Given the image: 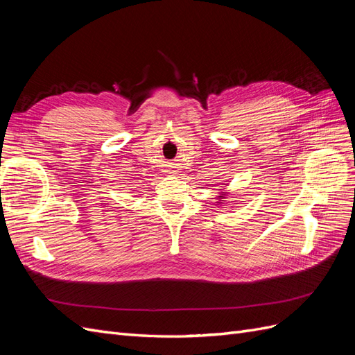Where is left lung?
I'll use <instances>...</instances> for the list:
<instances>
[{
	"label": "left lung",
	"mask_w": 355,
	"mask_h": 355,
	"mask_svg": "<svg viewBox=\"0 0 355 355\" xmlns=\"http://www.w3.org/2000/svg\"><path fill=\"white\" fill-rule=\"evenodd\" d=\"M223 198H227V194H222V192H219L218 200H219V201H223ZM219 201H218V202H219Z\"/></svg>",
	"instance_id": "1"
}]
</instances>
